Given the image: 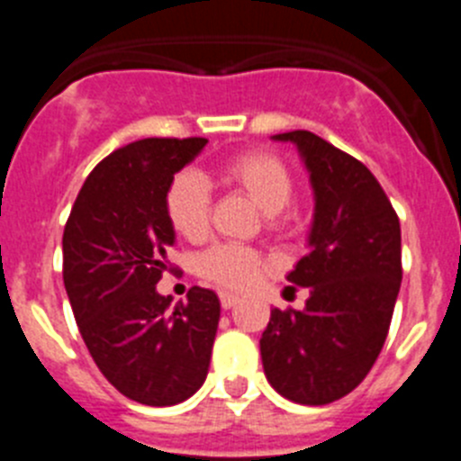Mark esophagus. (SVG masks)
<instances>
[{
    "mask_svg": "<svg viewBox=\"0 0 461 461\" xmlns=\"http://www.w3.org/2000/svg\"><path fill=\"white\" fill-rule=\"evenodd\" d=\"M219 303H221V309H233L238 304V295H233V293H219Z\"/></svg>",
    "mask_w": 461,
    "mask_h": 461,
    "instance_id": "1",
    "label": "esophagus"
}]
</instances>
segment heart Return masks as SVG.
<instances>
[{
  "label": "heart",
  "mask_w": 461,
  "mask_h": 461,
  "mask_svg": "<svg viewBox=\"0 0 461 461\" xmlns=\"http://www.w3.org/2000/svg\"><path fill=\"white\" fill-rule=\"evenodd\" d=\"M217 180L228 189L240 191L266 212L270 228L288 221V201L293 195V173L276 154L242 152L217 168ZM212 195L201 175L185 170L170 180L166 189V217L177 235L198 242L210 228ZM263 258L254 249L238 244H214L195 258L203 279L223 288H247L260 275Z\"/></svg>",
  "instance_id": "b5f03b06"
}]
</instances>
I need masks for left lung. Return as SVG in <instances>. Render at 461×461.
<instances>
[{"mask_svg":"<svg viewBox=\"0 0 461 461\" xmlns=\"http://www.w3.org/2000/svg\"><path fill=\"white\" fill-rule=\"evenodd\" d=\"M272 138L293 142L304 161L313 221L307 256L286 276L307 288V304L272 309L260 357L281 397L321 406L356 390L385 344L402 284V230L385 191L357 158L312 131Z\"/></svg>","mask_w":461,"mask_h":461,"instance_id":"left-lung-1","label":"left lung"}]
</instances>
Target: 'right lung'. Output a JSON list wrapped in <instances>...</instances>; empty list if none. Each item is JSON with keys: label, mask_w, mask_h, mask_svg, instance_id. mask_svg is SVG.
I'll use <instances>...</instances> for the list:
<instances>
[{"label": "right lung", "mask_w": 461, "mask_h": 461, "mask_svg": "<svg viewBox=\"0 0 461 461\" xmlns=\"http://www.w3.org/2000/svg\"><path fill=\"white\" fill-rule=\"evenodd\" d=\"M205 138H145L89 173L64 226V286L101 369L138 404L173 406L205 383L217 337V293L194 286L170 307L157 284L175 230L166 189Z\"/></svg>", "instance_id": "right-lung-1"}]
</instances>
